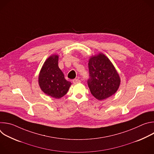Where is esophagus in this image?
I'll list each match as a JSON object with an SVG mask.
<instances>
[{
	"mask_svg": "<svg viewBox=\"0 0 154 154\" xmlns=\"http://www.w3.org/2000/svg\"><path fill=\"white\" fill-rule=\"evenodd\" d=\"M72 82H73L74 84H76V83H80L81 81H80V80L76 79H74V80H72Z\"/></svg>",
	"mask_w": 154,
	"mask_h": 154,
	"instance_id": "obj_1",
	"label": "esophagus"
}]
</instances>
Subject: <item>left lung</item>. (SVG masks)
Instances as JSON below:
<instances>
[{
    "label": "left lung",
    "mask_w": 154,
    "mask_h": 154,
    "mask_svg": "<svg viewBox=\"0 0 154 154\" xmlns=\"http://www.w3.org/2000/svg\"><path fill=\"white\" fill-rule=\"evenodd\" d=\"M90 78L88 85L92 95L99 100L114 94L118 90L121 79L111 61L104 54L91 56L88 62Z\"/></svg>",
    "instance_id": "8db88e82"
}]
</instances>
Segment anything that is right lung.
<instances>
[{"label": "right lung", "instance_id": "right-lung-1", "mask_svg": "<svg viewBox=\"0 0 154 154\" xmlns=\"http://www.w3.org/2000/svg\"><path fill=\"white\" fill-rule=\"evenodd\" d=\"M38 83L41 90L55 99L64 96L69 90L71 83L65 79L58 67V56L52 55L44 63L40 71Z\"/></svg>", "mask_w": 154, "mask_h": 154}]
</instances>
